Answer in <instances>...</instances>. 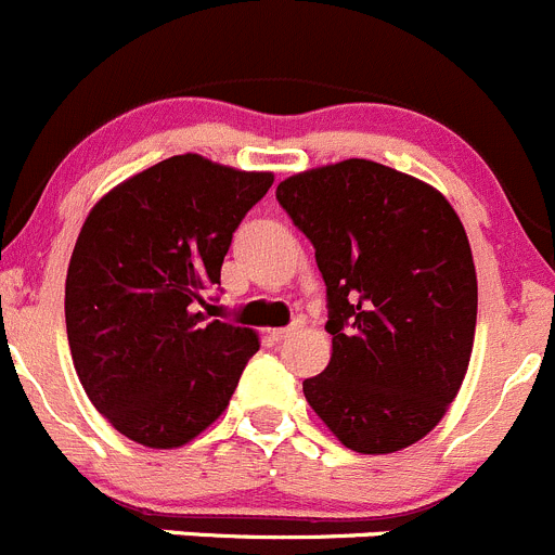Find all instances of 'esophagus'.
I'll return each mask as SVG.
<instances>
[{
  "label": "esophagus",
  "mask_w": 555,
  "mask_h": 555,
  "mask_svg": "<svg viewBox=\"0 0 555 555\" xmlns=\"http://www.w3.org/2000/svg\"><path fill=\"white\" fill-rule=\"evenodd\" d=\"M293 331L295 328H273L271 331V341H284L289 334H293Z\"/></svg>",
  "instance_id": "obj_1"
}]
</instances>
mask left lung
<instances>
[{"label": "left lung", "mask_w": 555, "mask_h": 555, "mask_svg": "<svg viewBox=\"0 0 555 555\" xmlns=\"http://www.w3.org/2000/svg\"><path fill=\"white\" fill-rule=\"evenodd\" d=\"M328 295L331 361L304 380L312 411L361 454L400 452L441 422L476 331V268L447 196L366 158L282 180Z\"/></svg>", "instance_id": "left-lung-1"}]
</instances>
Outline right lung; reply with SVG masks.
Here are the masks:
<instances>
[{
	"label": "right lung",
	"instance_id": "add662e5",
	"mask_svg": "<svg viewBox=\"0 0 555 555\" xmlns=\"http://www.w3.org/2000/svg\"><path fill=\"white\" fill-rule=\"evenodd\" d=\"M273 183L172 155L98 199L65 279L76 375L117 433L150 449L194 441L230 405L260 339L210 320L232 232Z\"/></svg>",
	"mask_w": 555,
	"mask_h": 555
}]
</instances>
